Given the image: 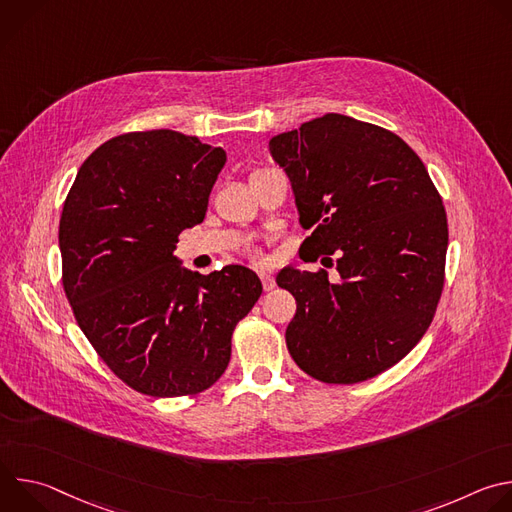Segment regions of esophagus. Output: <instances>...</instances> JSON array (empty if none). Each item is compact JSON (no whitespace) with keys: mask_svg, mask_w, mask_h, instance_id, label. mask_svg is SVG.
Wrapping results in <instances>:
<instances>
[{"mask_svg":"<svg viewBox=\"0 0 512 512\" xmlns=\"http://www.w3.org/2000/svg\"><path fill=\"white\" fill-rule=\"evenodd\" d=\"M259 277H261V283H263L265 291L275 289V279H273V275L269 271H259Z\"/></svg>","mask_w":512,"mask_h":512,"instance_id":"34e87169","label":"esophagus"}]
</instances>
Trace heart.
<instances>
[{
	"mask_svg": "<svg viewBox=\"0 0 512 512\" xmlns=\"http://www.w3.org/2000/svg\"><path fill=\"white\" fill-rule=\"evenodd\" d=\"M255 259H259V255H255Z\"/></svg>",
	"mask_w": 512,
	"mask_h": 512,
	"instance_id": "b5f03b06",
	"label": "heart"
}]
</instances>
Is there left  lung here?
Returning a JSON list of instances; mask_svg holds the SVG:
<instances>
[{
  "label": "left lung",
  "mask_w": 512,
  "mask_h": 512,
  "mask_svg": "<svg viewBox=\"0 0 512 512\" xmlns=\"http://www.w3.org/2000/svg\"><path fill=\"white\" fill-rule=\"evenodd\" d=\"M310 231L277 285L298 302L291 358L322 383L352 385L391 369L429 328L444 289L448 218L423 162L395 133L326 113L269 141ZM336 254L334 262L329 255Z\"/></svg>",
  "instance_id": "8db88e82"
}]
</instances>
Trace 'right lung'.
Wrapping results in <instances>:
<instances>
[{
	"label": "right lung",
	"mask_w": 512,
	"mask_h": 512,
	"mask_svg": "<svg viewBox=\"0 0 512 512\" xmlns=\"http://www.w3.org/2000/svg\"><path fill=\"white\" fill-rule=\"evenodd\" d=\"M223 148L172 129L117 135L83 162L58 229L62 285L107 367L152 397L196 395L231 360L263 285L243 265L180 267L178 235L204 221Z\"/></svg>",
	"instance_id": "right-lung-1"
}]
</instances>
